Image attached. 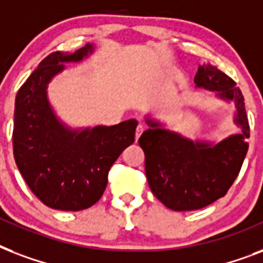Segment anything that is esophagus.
Listing matches in <instances>:
<instances>
[{"instance_id":"obj_1","label":"esophagus","mask_w":263,"mask_h":263,"mask_svg":"<svg viewBox=\"0 0 263 263\" xmlns=\"http://www.w3.org/2000/svg\"><path fill=\"white\" fill-rule=\"evenodd\" d=\"M143 131H144V125H143V124H139V125H138V128H136V134H135V139L136 140L139 139L140 135L143 134Z\"/></svg>"}]
</instances>
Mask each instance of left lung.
<instances>
[{"label": "left lung", "mask_w": 263, "mask_h": 263, "mask_svg": "<svg viewBox=\"0 0 263 263\" xmlns=\"http://www.w3.org/2000/svg\"><path fill=\"white\" fill-rule=\"evenodd\" d=\"M196 87L216 91L236 103V123L241 134L218 144L194 143L166 129L152 128L139 138L144 152V169L153 194L176 212L206 208L228 192L240 172L250 138L245 98L235 80L212 64H203L195 75Z\"/></svg>", "instance_id": "obj_1"}]
</instances>
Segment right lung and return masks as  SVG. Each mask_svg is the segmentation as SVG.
I'll list each match as a JSON object with an SVG mask.
<instances>
[{"mask_svg": "<svg viewBox=\"0 0 263 263\" xmlns=\"http://www.w3.org/2000/svg\"><path fill=\"white\" fill-rule=\"evenodd\" d=\"M91 45L73 54H49L24 82L14 106L13 156L23 179L42 203L55 210L79 212L97 203L111 165L135 142L136 120L80 132L64 128L46 99V84L64 68L80 61Z\"/></svg>", "mask_w": 263, "mask_h": 263, "instance_id": "1", "label": "right lung"}]
</instances>
